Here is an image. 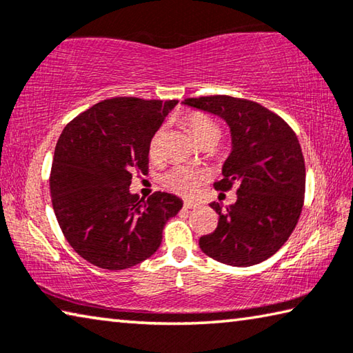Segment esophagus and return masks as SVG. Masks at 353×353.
Masks as SVG:
<instances>
[{"instance_id":"obj_1","label":"esophagus","mask_w":353,"mask_h":353,"mask_svg":"<svg viewBox=\"0 0 353 353\" xmlns=\"http://www.w3.org/2000/svg\"><path fill=\"white\" fill-rule=\"evenodd\" d=\"M183 207H185V208H198V207H199V204H198V202L185 201V202H183Z\"/></svg>"}]
</instances>
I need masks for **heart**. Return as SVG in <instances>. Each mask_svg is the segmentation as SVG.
I'll return each instance as SVG.
<instances>
[{
	"instance_id": "b5f03b06",
	"label": "heart",
	"mask_w": 353,
	"mask_h": 353,
	"mask_svg": "<svg viewBox=\"0 0 353 353\" xmlns=\"http://www.w3.org/2000/svg\"><path fill=\"white\" fill-rule=\"evenodd\" d=\"M188 128L198 141L212 134L219 137V129L216 124H214L208 117L201 115V113H194V115H191L188 118ZM162 140L163 129H159L151 139V143H149V154H151V157H157L160 154ZM202 179H204V176H202V172L198 170L190 168V166H174V168L170 170L162 177V182L166 188L174 191L177 194L193 196L198 193Z\"/></svg>"
}]
</instances>
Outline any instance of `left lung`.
Returning <instances> with one entry per match:
<instances>
[{
	"instance_id": "1",
	"label": "left lung",
	"mask_w": 353,
	"mask_h": 353,
	"mask_svg": "<svg viewBox=\"0 0 353 353\" xmlns=\"http://www.w3.org/2000/svg\"><path fill=\"white\" fill-rule=\"evenodd\" d=\"M182 104L219 117L230 129V154L214 188L235 185L236 202L225 212L212 202L218 227L199 238L201 250L230 266L265 261L288 240L302 212L305 162L296 134L254 101L216 94Z\"/></svg>"
}]
</instances>
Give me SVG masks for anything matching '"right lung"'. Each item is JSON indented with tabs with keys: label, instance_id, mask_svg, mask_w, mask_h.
I'll return each instance as SVG.
<instances>
[{
	"label": "right lung",
	"instance_id": "add662e5",
	"mask_svg": "<svg viewBox=\"0 0 353 353\" xmlns=\"http://www.w3.org/2000/svg\"><path fill=\"white\" fill-rule=\"evenodd\" d=\"M177 101L112 98L76 117L59 139L50 190L57 223L83 260L118 271L151 256L166 221L183 202L157 191L130 193L135 170H148L149 143Z\"/></svg>",
	"mask_w": 353,
	"mask_h": 353
}]
</instances>
